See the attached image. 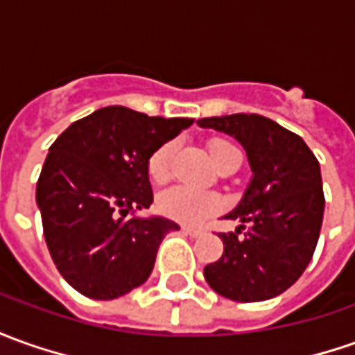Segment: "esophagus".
<instances>
[{
    "mask_svg": "<svg viewBox=\"0 0 355 355\" xmlns=\"http://www.w3.org/2000/svg\"><path fill=\"white\" fill-rule=\"evenodd\" d=\"M180 231H182V233H187V235H190V237H200V235L204 233V229L192 227V225H182Z\"/></svg>",
    "mask_w": 355,
    "mask_h": 355,
    "instance_id": "34e87169",
    "label": "esophagus"
}]
</instances>
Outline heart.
<instances>
[{
	"label": "heart",
	"instance_id": "b5f03b06",
	"mask_svg": "<svg viewBox=\"0 0 355 355\" xmlns=\"http://www.w3.org/2000/svg\"><path fill=\"white\" fill-rule=\"evenodd\" d=\"M175 141H165L149 155L147 159V175L151 178V182L163 184L171 178V168H173V157H175ZM208 151L211 161L218 167L229 153L239 151L227 139H211L208 144ZM159 209L168 216V218L184 221V223H198L204 218H208L211 214H216L221 209L223 202L221 198L209 192H200L194 188L188 187H173L165 190L159 196Z\"/></svg>",
	"mask_w": 355,
	"mask_h": 355
}]
</instances>
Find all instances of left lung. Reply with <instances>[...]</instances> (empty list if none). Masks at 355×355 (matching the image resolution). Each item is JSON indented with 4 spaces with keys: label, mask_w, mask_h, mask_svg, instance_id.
<instances>
[{
    "label": "left lung",
    "mask_w": 355,
    "mask_h": 355,
    "mask_svg": "<svg viewBox=\"0 0 355 355\" xmlns=\"http://www.w3.org/2000/svg\"><path fill=\"white\" fill-rule=\"evenodd\" d=\"M237 139L252 168L237 208L235 233H219L221 259L204 268L209 288L223 297L254 303L291 288L313 259L324 214L317 157L293 132L260 114L200 118Z\"/></svg>",
    "instance_id": "left-lung-1"
}]
</instances>
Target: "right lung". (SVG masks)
<instances>
[{
    "label": "right lung",
    "instance_id": "right-lung-1",
    "mask_svg": "<svg viewBox=\"0 0 355 355\" xmlns=\"http://www.w3.org/2000/svg\"><path fill=\"white\" fill-rule=\"evenodd\" d=\"M192 122L105 107L50 146L36 204L58 272L85 297L116 299L149 278L161 241L178 225L128 214L153 202L149 155Z\"/></svg>",
    "mask_w": 355,
    "mask_h": 355
}]
</instances>
